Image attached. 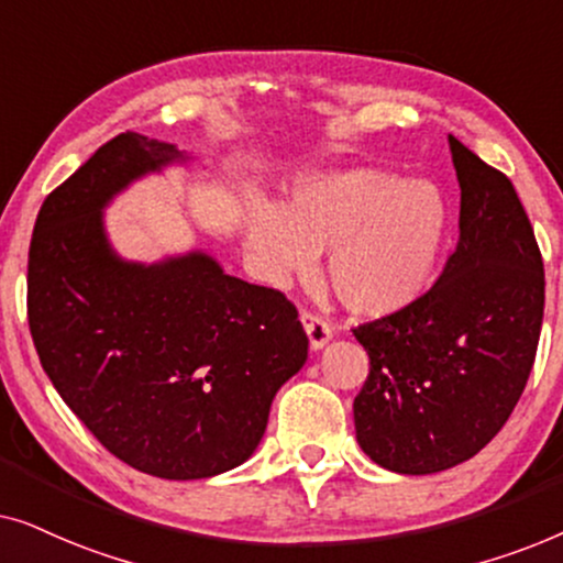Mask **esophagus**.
Segmentation results:
<instances>
[{"instance_id":"1","label":"esophagus","mask_w":563,"mask_h":563,"mask_svg":"<svg viewBox=\"0 0 563 563\" xmlns=\"http://www.w3.org/2000/svg\"><path fill=\"white\" fill-rule=\"evenodd\" d=\"M302 325H305V333L310 338V349L312 351H320L322 345H325L330 338H333V330L325 320H320L318 314L312 312H302Z\"/></svg>"}]
</instances>
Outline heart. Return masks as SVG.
I'll list each match as a JSON object with an SVG mask.
<instances>
[{"instance_id": "obj_1", "label": "heart", "mask_w": 563, "mask_h": 563, "mask_svg": "<svg viewBox=\"0 0 563 563\" xmlns=\"http://www.w3.org/2000/svg\"><path fill=\"white\" fill-rule=\"evenodd\" d=\"M449 212L430 181L379 168H310L284 202H251L243 243L268 284L314 268L328 249V282L358 318H391L426 297L441 261Z\"/></svg>"}]
</instances>
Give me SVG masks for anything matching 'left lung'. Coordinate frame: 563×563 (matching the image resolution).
Listing matches in <instances>:
<instances>
[{"label":"left lung","mask_w":563,"mask_h":563,"mask_svg":"<svg viewBox=\"0 0 563 563\" xmlns=\"http://www.w3.org/2000/svg\"><path fill=\"white\" fill-rule=\"evenodd\" d=\"M459 245L410 310L353 330L368 376L353 402L361 451L395 474L464 464L526 389L543 322V261L512 181L449 137Z\"/></svg>","instance_id":"obj_1"}]
</instances>
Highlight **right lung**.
Returning a JSON list of instances; mask_svg holds the SVG:
<instances>
[{"instance_id": "obj_1", "label": "right lung", "mask_w": 563, "mask_h": 563, "mask_svg": "<svg viewBox=\"0 0 563 563\" xmlns=\"http://www.w3.org/2000/svg\"><path fill=\"white\" fill-rule=\"evenodd\" d=\"M197 164L172 143L112 137L45 199L27 261L30 333L53 387L107 451L176 482L249 461L307 361L282 291L205 249L133 261L112 245L104 210L122 191Z\"/></svg>"}]
</instances>
